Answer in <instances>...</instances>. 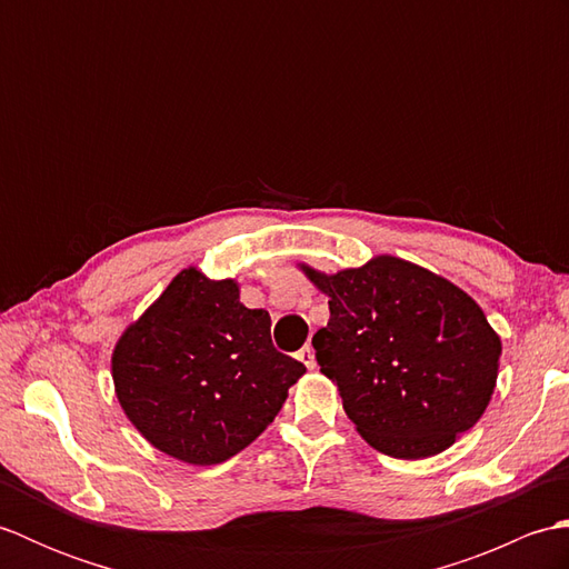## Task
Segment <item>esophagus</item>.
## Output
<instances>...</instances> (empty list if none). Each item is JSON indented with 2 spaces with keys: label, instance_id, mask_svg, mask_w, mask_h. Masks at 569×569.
<instances>
[{
  "label": "esophagus",
  "instance_id": "esophagus-1",
  "mask_svg": "<svg viewBox=\"0 0 569 569\" xmlns=\"http://www.w3.org/2000/svg\"><path fill=\"white\" fill-rule=\"evenodd\" d=\"M300 361H303V365L308 367V369H316V349H312L310 345H306L303 349H300V352L296 355Z\"/></svg>",
  "mask_w": 569,
  "mask_h": 569
}]
</instances>
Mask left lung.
Here are the masks:
<instances>
[{"instance_id": "8db88e82", "label": "left lung", "mask_w": 569, "mask_h": 569, "mask_svg": "<svg viewBox=\"0 0 569 569\" xmlns=\"http://www.w3.org/2000/svg\"><path fill=\"white\" fill-rule=\"evenodd\" d=\"M300 269L330 298V320L312 337L320 371L373 450L422 459L475 428L501 340L462 288L389 253L332 276Z\"/></svg>"}]
</instances>
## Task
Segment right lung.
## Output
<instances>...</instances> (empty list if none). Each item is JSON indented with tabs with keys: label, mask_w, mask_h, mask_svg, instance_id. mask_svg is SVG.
I'll list each match as a JSON object with an SVG mask.
<instances>
[{
	"label": "right lung",
	"mask_w": 569,
	"mask_h": 569,
	"mask_svg": "<svg viewBox=\"0 0 569 569\" xmlns=\"http://www.w3.org/2000/svg\"><path fill=\"white\" fill-rule=\"evenodd\" d=\"M303 373L273 347L269 312L239 303L232 278L210 281L196 266L129 325L112 355L127 418L156 450L198 467L257 440Z\"/></svg>",
	"instance_id": "1"
}]
</instances>
